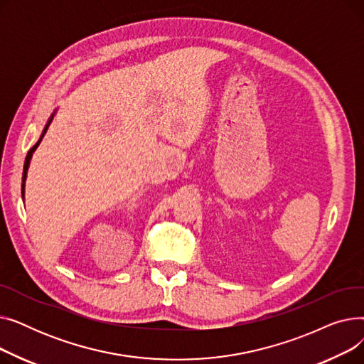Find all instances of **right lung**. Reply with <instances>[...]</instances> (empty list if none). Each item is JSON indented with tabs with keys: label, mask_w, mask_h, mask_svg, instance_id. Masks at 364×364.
Masks as SVG:
<instances>
[{
	"label": "right lung",
	"mask_w": 364,
	"mask_h": 364,
	"mask_svg": "<svg viewBox=\"0 0 364 364\" xmlns=\"http://www.w3.org/2000/svg\"><path fill=\"white\" fill-rule=\"evenodd\" d=\"M55 113V112H54ZM54 113L51 114L50 117V119L47 121V124H46V127H44V129H43V134H41V137H40V140H38L32 147H31V150L28 151V155H26V159H25V165H23V177H22V196L25 198V181H26V176H28V168H29V164H31V158H32V155H33V151L36 150V147L40 146V143H41V140H43V137H44V134L47 132V129H48V127H50V124H51V121H53V118H54Z\"/></svg>",
	"instance_id": "add662e5"
}]
</instances>
